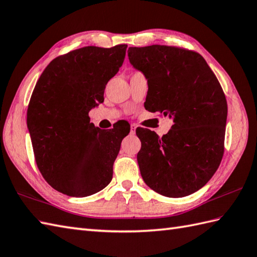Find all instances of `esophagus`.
<instances>
[{
	"label": "esophagus",
	"mask_w": 257,
	"mask_h": 257,
	"mask_svg": "<svg viewBox=\"0 0 257 257\" xmlns=\"http://www.w3.org/2000/svg\"><path fill=\"white\" fill-rule=\"evenodd\" d=\"M136 128H137V126H136V124L135 123H133V124H131V127H130V133L131 134H135L136 133Z\"/></svg>",
	"instance_id": "obj_1"
}]
</instances>
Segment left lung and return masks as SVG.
Segmentation results:
<instances>
[{
	"mask_svg": "<svg viewBox=\"0 0 257 257\" xmlns=\"http://www.w3.org/2000/svg\"><path fill=\"white\" fill-rule=\"evenodd\" d=\"M130 63L145 73L149 111L173 118L162 138L137 129V159L149 187L166 197L193 194L218 170L224 152L228 105L220 83L198 52L174 46L130 47Z\"/></svg>",
	"mask_w": 257,
	"mask_h": 257,
	"instance_id": "1",
	"label": "left lung"
}]
</instances>
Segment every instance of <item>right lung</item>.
<instances>
[{"mask_svg":"<svg viewBox=\"0 0 257 257\" xmlns=\"http://www.w3.org/2000/svg\"><path fill=\"white\" fill-rule=\"evenodd\" d=\"M127 45L87 46L59 56L36 83L27 109L35 160L47 183L71 197L99 192L112 178L120 143L130 129L101 130L88 111L104 101Z\"/></svg>","mask_w":257,"mask_h":257,"instance_id":"1","label":"right lung"}]
</instances>
